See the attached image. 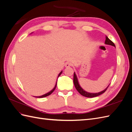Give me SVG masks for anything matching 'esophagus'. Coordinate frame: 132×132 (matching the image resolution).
<instances>
[{"mask_svg":"<svg viewBox=\"0 0 132 132\" xmlns=\"http://www.w3.org/2000/svg\"><path fill=\"white\" fill-rule=\"evenodd\" d=\"M71 63H70V62H67L65 64V67H70V66H71Z\"/></svg>","mask_w":132,"mask_h":132,"instance_id":"obj_1","label":"esophagus"}]
</instances>
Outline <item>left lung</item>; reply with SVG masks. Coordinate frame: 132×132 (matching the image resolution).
I'll return each instance as SVG.
<instances>
[{"label": "left lung", "instance_id": "obj_1", "mask_svg": "<svg viewBox=\"0 0 132 132\" xmlns=\"http://www.w3.org/2000/svg\"><path fill=\"white\" fill-rule=\"evenodd\" d=\"M105 44H106V45H111V46H113L115 47L114 43L112 41H111L110 39L109 38H108L107 36L106 37ZM73 82H74V86L75 87L76 89L77 90V91L81 95L84 96H85V97H94L98 96L101 95L103 93H104L106 91V90L107 89L108 87H109V85L106 87V89H105L104 90H103V91L100 92V93H87V92L85 91V90H84V89H82L81 87V86H80L79 82H78V80L77 77V75H76L75 73H74Z\"/></svg>", "mask_w": 132, "mask_h": 132}]
</instances>
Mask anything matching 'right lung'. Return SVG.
Returning a JSON list of instances; mask_svg holds the SVG:
<instances>
[{"mask_svg": "<svg viewBox=\"0 0 132 132\" xmlns=\"http://www.w3.org/2000/svg\"><path fill=\"white\" fill-rule=\"evenodd\" d=\"M62 71H61V73H60L59 74V75H58V77H59L60 75H61V74H62ZM56 86H57V82H56V84H55V86H54V87L53 88V90H52L50 92H49V93H47V94H45V95H42V96H37V97H38V98H42V97H46V96H49V95H50L52 93H53V92L54 91V90H55V89L56 88Z\"/></svg>", "mask_w": 132, "mask_h": 132, "instance_id": "right-lung-1", "label": "right lung"}]
</instances>
